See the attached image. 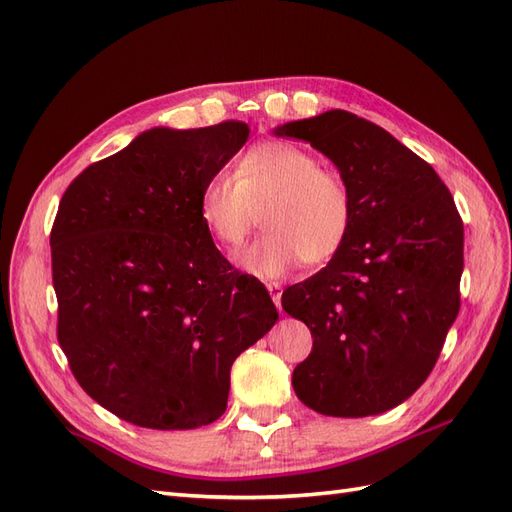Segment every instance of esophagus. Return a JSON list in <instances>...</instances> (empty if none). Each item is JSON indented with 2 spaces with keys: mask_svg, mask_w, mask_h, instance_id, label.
Instances as JSON below:
<instances>
[{
  "mask_svg": "<svg viewBox=\"0 0 512 512\" xmlns=\"http://www.w3.org/2000/svg\"><path fill=\"white\" fill-rule=\"evenodd\" d=\"M267 290H269V294H271V299H273L275 307L280 309V305H282V286L277 284V282H269V284H267Z\"/></svg>",
  "mask_w": 512,
  "mask_h": 512,
  "instance_id": "esophagus-1",
  "label": "esophagus"
}]
</instances>
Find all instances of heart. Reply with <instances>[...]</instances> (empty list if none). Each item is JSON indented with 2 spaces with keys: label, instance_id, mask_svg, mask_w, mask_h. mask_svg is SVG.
I'll use <instances>...</instances> for the list:
<instances>
[{
  "label": "heart",
  "instance_id": "1",
  "mask_svg": "<svg viewBox=\"0 0 512 512\" xmlns=\"http://www.w3.org/2000/svg\"><path fill=\"white\" fill-rule=\"evenodd\" d=\"M265 211L267 235L239 256L243 271L265 280L303 260L322 265L342 250L354 224V196L337 168L292 143L247 149L235 175H211L198 196V215L224 252H237Z\"/></svg>",
  "mask_w": 512,
  "mask_h": 512
}]
</instances>
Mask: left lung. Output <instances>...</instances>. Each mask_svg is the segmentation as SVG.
I'll list each match as a JSON object with an SVG mask.
<instances>
[{
	"instance_id": "1",
	"label": "left lung",
	"mask_w": 512,
	"mask_h": 512,
	"mask_svg": "<svg viewBox=\"0 0 512 512\" xmlns=\"http://www.w3.org/2000/svg\"><path fill=\"white\" fill-rule=\"evenodd\" d=\"M342 173L354 224L331 262L282 294L314 346L294 393L327 416L359 418L406 401L436 365L459 314L463 222L444 181L376 123L348 111L290 121Z\"/></svg>"
}]
</instances>
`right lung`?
<instances>
[{
  "mask_svg": "<svg viewBox=\"0 0 512 512\" xmlns=\"http://www.w3.org/2000/svg\"><path fill=\"white\" fill-rule=\"evenodd\" d=\"M250 128H153L87 166L51 230L57 339L83 391L147 429L224 414L230 367L277 320L267 288L237 271L198 215L205 181Z\"/></svg>",
  "mask_w": 512,
  "mask_h": 512,
  "instance_id": "right-lung-1",
  "label": "right lung"
}]
</instances>
